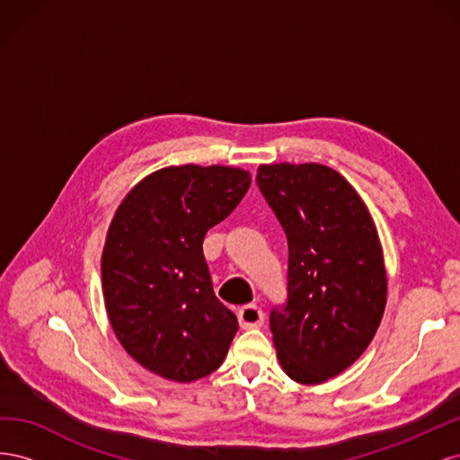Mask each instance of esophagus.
Listing matches in <instances>:
<instances>
[{
    "instance_id": "esophagus-1",
    "label": "esophagus",
    "mask_w": 460,
    "mask_h": 460,
    "mask_svg": "<svg viewBox=\"0 0 460 460\" xmlns=\"http://www.w3.org/2000/svg\"><path fill=\"white\" fill-rule=\"evenodd\" d=\"M238 323L243 330H252V328H259L264 323V314L262 311L257 307V305H245L243 309H240L238 313Z\"/></svg>"
}]
</instances>
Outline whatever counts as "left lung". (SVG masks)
<instances>
[{
    "mask_svg": "<svg viewBox=\"0 0 460 460\" xmlns=\"http://www.w3.org/2000/svg\"><path fill=\"white\" fill-rule=\"evenodd\" d=\"M257 184L286 232L288 305L270 313L291 380L323 384L349 368L378 330L387 276L368 207L326 164H261Z\"/></svg>",
    "mask_w": 460,
    "mask_h": 460,
    "instance_id": "8db88e82",
    "label": "left lung"
}]
</instances>
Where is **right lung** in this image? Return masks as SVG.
<instances>
[{"label": "right lung", "instance_id": "obj_1", "mask_svg": "<svg viewBox=\"0 0 460 460\" xmlns=\"http://www.w3.org/2000/svg\"><path fill=\"white\" fill-rule=\"evenodd\" d=\"M249 186L252 174L238 166H164L140 180L111 220L102 255L111 328L136 363L164 380L215 372L238 332L213 291L203 238Z\"/></svg>", "mask_w": 460, "mask_h": 460}]
</instances>
